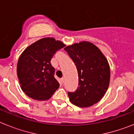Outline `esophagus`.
I'll return each mask as SVG.
<instances>
[{
  "instance_id": "1",
  "label": "esophagus",
  "mask_w": 134,
  "mask_h": 134,
  "mask_svg": "<svg viewBox=\"0 0 134 134\" xmlns=\"http://www.w3.org/2000/svg\"><path fill=\"white\" fill-rule=\"evenodd\" d=\"M64 80H65V79H64V78H62L61 79V82H62V83H64Z\"/></svg>"
}]
</instances>
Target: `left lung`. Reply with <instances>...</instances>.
<instances>
[{"label": "left lung", "instance_id": "8db88e82", "mask_svg": "<svg viewBox=\"0 0 134 134\" xmlns=\"http://www.w3.org/2000/svg\"><path fill=\"white\" fill-rule=\"evenodd\" d=\"M75 64L79 85L68 92L70 102L80 107H88L99 102L107 91L110 80L108 62L100 49L88 41L74 43L64 48Z\"/></svg>", "mask_w": 134, "mask_h": 134}]
</instances>
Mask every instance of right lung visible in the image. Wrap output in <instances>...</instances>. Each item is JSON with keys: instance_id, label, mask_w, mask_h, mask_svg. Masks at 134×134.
Masks as SVG:
<instances>
[{"instance_id": "add662e5", "label": "right lung", "mask_w": 134, "mask_h": 134, "mask_svg": "<svg viewBox=\"0 0 134 134\" xmlns=\"http://www.w3.org/2000/svg\"><path fill=\"white\" fill-rule=\"evenodd\" d=\"M50 37L41 39L24 50L19 59L16 72L21 89L28 97L39 100L50 99L60 84L54 77L50 63L57 51L65 47Z\"/></svg>"}]
</instances>
